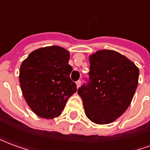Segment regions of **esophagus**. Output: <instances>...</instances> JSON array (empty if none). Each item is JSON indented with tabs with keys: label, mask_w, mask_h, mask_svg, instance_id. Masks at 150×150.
Here are the masks:
<instances>
[{
	"label": "esophagus",
	"mask_w": 150,
	"mask_h": 150,
	"mask_svg": "<svg viewBox=\"0 0 150 150\" xmlns=\"http://www.w3.org/2000/svg\"><path fill=\"white\" fill-rule=\"evenodd\" d=\"M80 85H81V82L79 81V80L76 82V86H77V88H79V87H80Z\"/></svg>",
	"instance_id": "34e87169"
}]
</instances>
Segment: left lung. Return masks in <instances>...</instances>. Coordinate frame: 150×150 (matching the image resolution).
<instances>
[{
    "label": "left lung",
    "instance_id": "1",
    "mask_svg": "<svg viewBox=\"0 0 150 150\" xmlns=\"http://www.w3.org/2000/svg\"><path fill=\"white\" fill-rule=\"evenodd\" d=\"M90 82L78 90L88 119L107 125L122 116L138 85L139 69L126 56L112 50L89 55Z\"/></svg>",
    "mask_w": 150,
    "mask_h": 150
}]
</instances>
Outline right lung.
<instances>
[{"label": "right lung", "instance_id": "right-lung-1", "mask_svg": "<svg viewBox=\"0 0 150 150\" xmlns=\"http://www.w3.org/2000/svg\"><path fill=\"white\" fill-rule=\"evenodd\" d=\"M70 52L59 46L42 47L21 62L19 83L26 103L38 116L54 119L61 115L66 103L76 92L71 80Z\"/></svg>", "mask_w": 150, "mask_h": 150}]
</instances>
